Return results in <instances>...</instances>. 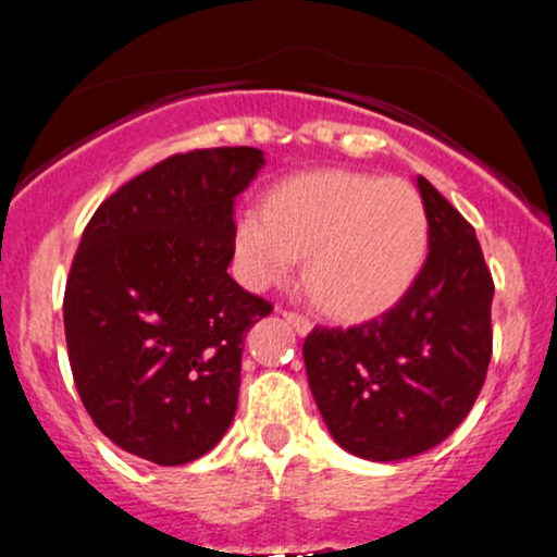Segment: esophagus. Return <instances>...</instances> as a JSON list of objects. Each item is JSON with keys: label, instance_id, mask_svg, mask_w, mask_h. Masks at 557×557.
Here are the masks:
<instances>
[{"label": "esophagus", "instance_id": "esophagus-1", "mask_svg": "<svg viewBox=\"0 0 557 557\" xmlns=\"http://www.w3.org/2000/svg\"><path fill=\"white\" fill-rule=\"evenodd\" d=\"M283 317L293 324V327H296L298 335H306V332H311V327H314V324H311V319L298 314V311H283Z\"/></svg>", "mask_w": 557, "mask_h": 557}]
</instances>
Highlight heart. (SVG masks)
Returning <instances> with one entry per match:
<instances>
[{"label": "heart", "mask_w": 557, "mask_h": 557, "mask_svg": "<svg viewBox=\"0 0 557 557\" xmlns=\"http://www.w3.org/2000/svg\"><path fill=\"white\" fill-rule=\"evenodd\" d=\"M243 283H283L306 257V283L327 314L361 322L385 314L417 283L430 251V214L411 183L319 170L274 185L264 214L233 233Z\"/></svg>", "instance_id": "heart-1"}]
</instances>
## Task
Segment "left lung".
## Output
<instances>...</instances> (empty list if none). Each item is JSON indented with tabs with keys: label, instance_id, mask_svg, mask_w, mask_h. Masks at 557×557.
<instances>
[{
	"label": "left lung",
	"instance_id": "1",
	"mask_svg": "<svg viewBox=\"0 0 557 557\" xmlns=\"http://www.w3.org/2000/svg\"><path fill=\"white\" fill-rule=\"evenodd\" d=\"M430 257L393 309L304 341L311 393L337 445L400 461L440 445L469 417L492 359L495 283L474 227L419 177Z\"/></svg>",
	"mask_w": 557,
	"mask_h": 557
}]
</instances>
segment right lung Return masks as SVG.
Masks as SVG:
<instances>
[{"label":"right lung","mask_w":557,"mask_h":557,"mask_svg":"<svg viewBox=\"0 0 557 557\" xmlns=\"http://www.w3.org/2000/svg\"><path fill=\"white\" fill-rule=\"evenodd\" d=\"M264 154H172L88 220L65 285L75 387L104 437L159 466L196 461L238 408L246 332L272 311L227 274L235 196Z\"/></svg>","instance_id":"1"}]
</instances>
